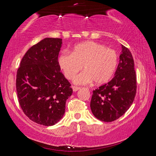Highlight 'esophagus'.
Returning <instances> with one entry per match:
<instances>
[{"label":"esophagus","instance_id":"obj_1","mask_svg":"<svg viewBox=\"0 0 156 156\" xmlns=\"http://www.w3.org/2000/svg\"><path fill=\"white\" fill-rule=\"evenodd\" d=\"M72 89L73 91H77L78 89H80V87H75V86H72Z\"/></svg>","mask_w":156,"mask_h":156}]
</instances>
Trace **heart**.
Returning <instances> with one entry per match:
<instances>
[{
	"label": "heart",
	"mask_w": 156,
	"mask_h": 156,
	"mask_svg": "<svg viewBox=\"0 0 156 156\" xmlns=\"http://www.w3.org/2000/svg\"><path fill=\"white\" fill-rule=\"evenodd\" d=\"M118 56L114 49L94 41L78 43L72 53L62 51L58 57V65L66 78L72 80L83 67L84 72L74 79L78 84L107 83L118 65Z\"/></svg>",
	"instance_id": "b5f03b06"
}]
</instances>
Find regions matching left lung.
<instances>
[{"instance_id":"8db88e82","label":"left lung","mask_w":156,"mask_h":156,"mask_svg":"<svg viewBox=\"0 0 156 156\" xmlns=\"http://www.w3.org/2000/svg\"><path fill=\"white\" fill-rule=\"evenodd\" d=\"M122 49L114 77L94 90L91 97V112L95 117L104 122H112L125 114L136 94L133 56L126 47L122 45Z\"/></svg>"}]
</instances>
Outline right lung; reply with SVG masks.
Listing matches in <instances>:
<instances>
[{
    "label": "right lung",
    "instance_id": "right-lung-1",
    "mask_svg": "<svg viewBox=\"0 0 156 156\" xmlns=\"http://www.w3.org/2000/svg\"><path fill=\"white\" fill-rule=\"evenodd\" d=\"M61 38H45L34 44L21 60L16 74L17 96L23 112L34 122L52 126L62 118L73 93L60 72Z\"/></svg>",
    "mask_w": 156,
    "mask_h": 156
}]
</instances>
